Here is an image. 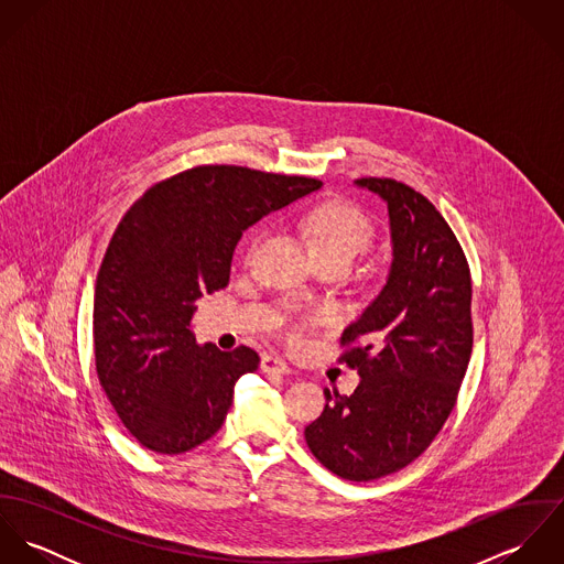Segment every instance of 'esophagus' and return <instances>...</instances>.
<instances>
[{"mask_svg": "<svg viewBox=\"0 0 564 564\" xmlns=\"http://www.w3.org/2000/svg\"><path fill=\"white\" fill-rule=\"evenodd\" d=\"M260 369H262V373H267V376H273V373H291V367H289L282 358L269 356V354H264V356L260 358Z\"/></svg>", "mask_w": 564, "mask_h": 564, "instance_id": "obj_1", "label": "esophagus"}]
</instances>
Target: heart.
<instances>
[{"label":"heart","mask_w":564,"mask_h":564,"mask_svg":"<svg viewBox=\"0 0 564 564\" xmlns=\"http://www.w3.org/2000/svg\"><path fill=\"white\" fill-rule=\"evenodd\" d=\"M304 235L315 256H336L354 260L373 237V226L369 217L354 204L327 202L317 206L304 219ZM308 334V323L302 322L291 327V343H304Z\"/></svg>","instance_id":"heart-1"}]
</instances>
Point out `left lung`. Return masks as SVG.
Instances as JSON below:
<instances>
[{
  "label": "left lung",
  "mask_w": 564,
  "mask_h": 564,
  "mask_svg": "<svg viewBox=\"0 0 564 564\" xmlns=\"http://www.w3.org/2000/svg\"><path fill=\"white\" fill-rule=\"evenodd\" d=\"M389 210L393 260L387 284L351 323L340 360L358 369L351 395H329L306 443L325 469L351 482L395 474L447 421L471 347V273L441 213L389 177L356 180Z\"/></svg>",
  "instance_id": "8db88e82"
}]
</instances>
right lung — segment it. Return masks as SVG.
Returning <instances> with one entry per match:
<instances>
[{
	"instance_id": "right-lung-1",
	"label": "right lung",
	"mask_w": 564,
	"mask_h": 564,
	"mask_svg": "<svg viewBox=\"0 0 564 564\" xmlns=\"http://www.w3.org/2000/svg\"><path fill=\"white\" fill-rule=\"evenodd\" d=\"M317 188L313 177L206 164L126 213L97 273L93 340L99 384L143 447L182 454L224 425L237 380L260 358L245 345H197V300L228 286L249 226Z\"/></svg>"
}]
</instances>
